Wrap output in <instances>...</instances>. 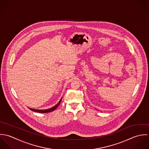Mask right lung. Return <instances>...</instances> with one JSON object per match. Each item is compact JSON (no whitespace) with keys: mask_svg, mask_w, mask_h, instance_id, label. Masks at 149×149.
<instances>
[{"mask_svg":"<svg viewBox=\"0 0 149 149\" xmlns=\"http://www.w3.org/2000/svg\"><path fill=\"white\" fill-rule=\"evenodd\" d=\"M62 100V97L61 98L60 100L59 101V102L56 105H55L54 107L51 108H49V109H33V108H29L30 109L31 111H34V112H38V113H48V112H52L54 111H55L58 107V106L59 105L60 102H61V101Z\"/></svg>","mask_w":149,"mask_h":149,"instance_id":"add662e5","label":"right lung"}]
</instances>
